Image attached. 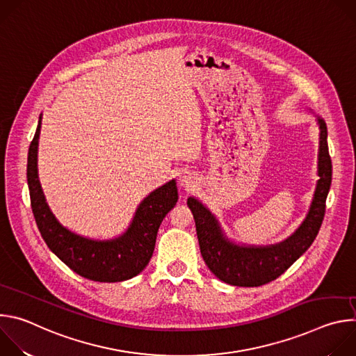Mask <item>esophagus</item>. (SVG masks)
<instances>
[{
	"instance_id": "1",
	"label": "esophagus",
	"mask_w": 356,
	"mask_h": 356,
	"mask_svg": "<svg viewBox=\"0 0 356 356\" xmlns=\"http://www.w3.org/2000/svg\"><path fill=\"white\" fill-rule=\"evenodd\" d=\"M179 181H180L181 187L190 188V187H193L195 184V177L190 172H184V173H181Z\"/></svg>"
}]
</instances>
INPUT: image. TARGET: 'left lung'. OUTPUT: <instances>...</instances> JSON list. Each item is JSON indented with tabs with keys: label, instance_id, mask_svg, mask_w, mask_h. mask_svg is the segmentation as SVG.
<instances>
[{
	"label": "left lung",
	"instance_id": "8db88e82",
	"mask_svg": "<svg viewBox=\"0 0 356 356\" xmlns=\"http://www.w3.org/2000/svg\"><path fill=\"white\" fill-rule=\"evenodd\" d=\"M312 114L314 111L309 110ZM320 128L318 163L313 201L306 218L284 241L273 245L236 243L227 236L218 218L206 204L188 197L201 257L209 269L224 283L239 287H258L283 275L314 242L325 213V200L331 186L332 165L328 154L325 121L314 114Z\"/></svg>",
	"mask_w": 356,
	"mask_h": 356
}]
</instances>
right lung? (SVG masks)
Segmentation results:
<instances>
[{
	"label": "right lung",
	"instance_id": "add662e5",
	"mask_svg": "<svg viewBox=\"0 0 356 356\" xmlns=\"http://www.w3.org/2000/svg\"><path fill=\"white\" fill-rule=\"evenodd\" d=\"M40 125L42 114L28 152L26 177L33 217L46 245L73 272L94 282H124L139 275L152 258L163 218L177 202L176 180L149 193L121 235L103 241L79 235L59 222L43 194L38 173Z\"/></svg>",
	"mask_w": 356,
	"mask_h": 356
}]
</instances>
